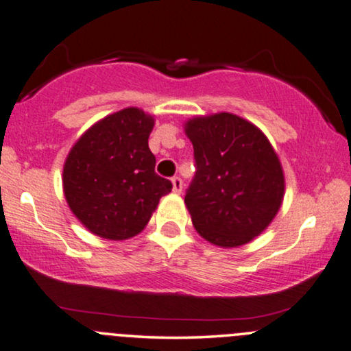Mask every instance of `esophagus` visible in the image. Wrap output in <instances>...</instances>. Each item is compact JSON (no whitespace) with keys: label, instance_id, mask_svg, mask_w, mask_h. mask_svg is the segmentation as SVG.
Listing matches in <instances>:
<instances>
[{"label":"esophagus","instance_id":"obj_1","mask_svg":"<svg viewBox=\"0 0 351 351\" xmlns=\"http://www.w3.org/2000/svg\"><path fill=\"white\" fill-rule=\"evenodd\" d=\"M171 184H173V191L181 193V189H183V181H181L180 176H173Z\"/></svg>","mask_w":351,"mask_h":351}]
</instances>
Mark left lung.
I'll list each match as a JSON object with an SVG mask.
<instances>
[{"mask_svg":"<svg viewBox=\"0 0 351 351\" xmlns=\"http://www.w3.org/2000/svg\"><path fill=\"white\" fill-rule=\"evenodd\" d=\"M184 132L196 163L184 196L193 226L219 247L247 244L282 204L279 156L256 125L228 112L188 120Z\"/></svg>","mask_w":351,"mask_h":351,"instance_id":"obj_1","label":"left lung"}]
</instances>
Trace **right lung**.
<instances>
[{
  "label": "right lung",
  "mask_w": 351,
  "mask_h": 351,
  "mask_svg": "<svg viewBox=\"0 0 351 351\" xmlns=\"http://www.w3.org/2000/svg\"><path fill=\"white\" fill-rule=\"evenodd\" d=\"M152 115L135 107L99 120L75 142L64 163L62 186L75 217L104 239L123 241L147 226L170 180L155 173L148 148Z\"/></svg>",
  "instance_id": "1"
}]
</instances>
